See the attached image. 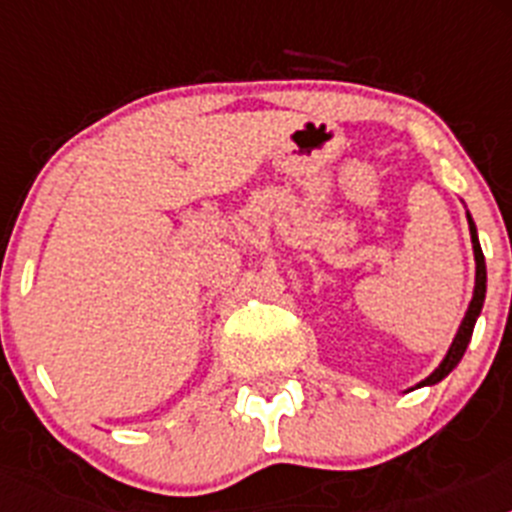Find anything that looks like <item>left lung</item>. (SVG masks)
Segmentation results:
<instances>
[{"label": "left lung", "instance_id": "left-lung-1", "mask_svg": "<svg viewBox=\"0 0 512 512\" xmlns=\"http://www.w3.org/2000/svg\"><path fill=\"white\" fill-rule=\"evenodd\" d=\"M467 220H469V233H472L474 261H477V279H474V295H472V302H469L467 315H464V320H461L459 330H456V338H454V343H451L449 354L443 356V361H441V364H438L436 372H433L431 377H425L423 382L418 384V387H425V384H436V382H441L443 377H449V374L454 372V366L459 364L461 356H464V351H467L469 341H472L474 323H477L479 312H482V305H485V292H487V266H485V253H482V248H479L477 228H474V220H472V215H469V212H467Z\"/></svg>", "mask_w": 512, "mask_h": 512}]
</instances>
